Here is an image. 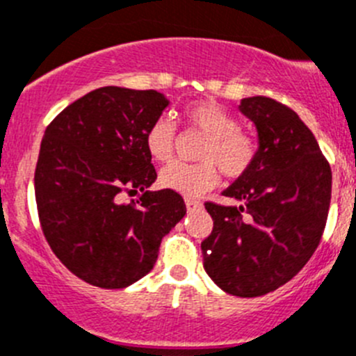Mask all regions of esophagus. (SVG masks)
I'll return each mask as SVG.
<instances>
[{
    "label": "esophagus",
    "mask_w": 356,
    "mask_h": 356,
    "mask_svg": "<svg viewBox=\"0 0 356 356\" xmlns=\"http://www.w3.org/2000/svg\"><path fill=\"white\" fill-rule=\"evenodd\" d=\"M202 204L198 200H191V198H188L186 200V209H188V213H195V211H200L202 209Z\"/></svg>",
    "instance_id": "obj_1"
}]
</instances>
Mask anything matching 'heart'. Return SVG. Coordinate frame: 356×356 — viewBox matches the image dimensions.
<instances>
[{"mask_svg": "<svg viewBox=\"0 0 356 356\" xmlns=\"http://www.w3.org/2000/svg\"><path fill=\"white\" fill-rule=\"evenodd\" d=\"M186 122L206 134L193 165L170 163L159 174V184L184 197H200L218 181V170L225 177L238 179L250 170L257 156V145L239 131L236 118L223 108L202 101L186 108ZM175 126L165 117L156 118L145 131V149L156 161H168L174 152Z\"/></svg>", "mask_w": 356, "mask_h": 356, "instance_id": "1", "label": "heart"}]
</instances>
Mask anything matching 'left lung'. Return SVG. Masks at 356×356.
<instances>
[{
  "mask_svg": "<svg viewBox=\"0 0 356 356\" xmlns=\"http://www.w3.org/2000/svg\"><path fill=\"white\" fill-rule=\"evenodd\" d=\"M239 111L255 124L257 156L223 191L238 207L206 204L214 227L202 255L220 289L254 298L287 284L316 252L332 170L312 131L286 104L257 95L241 99Z\"/></svg>",
  "mask_w": 356,
  "mask_h": 356,
  "instance_id": "8db88e82",
  "label": "left lung"
}]
</instances>
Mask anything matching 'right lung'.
I'll list each match as a JSON object with an SVG mask.
<instances>
[{"label": "right lung", "mask_w": 356, "mask_h": 356, "mask_svg": "<svg viewBox=\"0 0 356 356\" xmlns=\"http://www.w3.org/2000/svg\"><path fill=\"white\" fill-rule=\"evenodd\" d=\"M170 101L156 90L102 86L65 108L44 133L35 198L44 236L70 273L122 289L156 264L163 236L186 214L172 190L147 191L156 170L145 131ZM144 195L124 204L122 193Z\"/></svg>", "instance_id": "right-lung-1"}]
</instances>
